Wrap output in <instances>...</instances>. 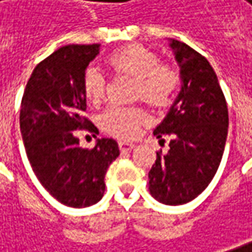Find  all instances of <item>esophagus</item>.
<instances>
[{"mask_svg": "<svg viewBox=\"0 0 252 252\" xmlns=\"http://www.w3.org/2000/svg\"><path fill=\"white\" fill-rule=\"evenodd\" d=\"M118 147L121 151H131V149H134L135 148V144H132V142H126V141H120L118 142Z\"/></svg>", "mask_w": 252, "mask_h": 252, "instance_id": "esophagus-1", "label": "esophagus"}]
</instances>
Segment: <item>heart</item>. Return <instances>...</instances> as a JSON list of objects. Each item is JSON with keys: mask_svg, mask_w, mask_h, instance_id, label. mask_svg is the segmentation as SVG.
<instances>
[{"mask_svg": "<svg viewBox=\"0 0 252 252\" xmlns=\"http://www.w3.org/2000/svg\"><path fill=\"white\" fill-rule=\"evenodd\" d=\"M105 63L114 73L135 77V95L154 107L169 105L181 83L175 69L160 64L152 50L137 43L114 50L107 56ZM83 92L94 104L104 97V77L94 67L87 69L83 76ZM147 120L145 111L141 108L111 105L103 114V126L117 137L132 138Z\"/></svg>", "mask_w": 252, "mask_h": 252, "instance_id": "b5f03b06", "label": "heart"}]
</instances>
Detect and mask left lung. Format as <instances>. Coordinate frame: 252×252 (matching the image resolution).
I'll return each instance as SVG.
<instances>
[{
  "label": "left lung",
  "instance_id": "left-lung-1",
  "mask_svg": "<svg viewBox=\"0 0 252 252\" xmlns=\"http://www.w3.org/2000/svg\"><path fill=\"white\" fill-rule=\"evenodd\" d=\"M179 66L181 90L154 135H170L169 151L157 154L149 191L159 203L179 206L202 193L223 158L228 111L213 67L186 43L169 39Z\"/></svg>",
  "mask_w": 252,
  "mask_h": 252
}]
</instances>
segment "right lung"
<instances>
[{
  "label": "right lung",
  "instance_id": "obj_1",
  "mask_svg": "<svg viewBox=\"0 0 252 252\" xmlns=\"http://www.w3.org/2000/svg\"><path fill=\"white\" fill-rule=\"evenodd\" d=\"M98 53V43L53 52L33 69L21 103L19 126L32 169L58 202L76 209L101 200L107 169L120 155L113 138L98 139L89 151L74 135L90 124L83 117V76ZM89 129L98 131L93 124Z\"/></svg>",
  "mask_w": 252,
  "mask_h": 252
}]
</instances>
